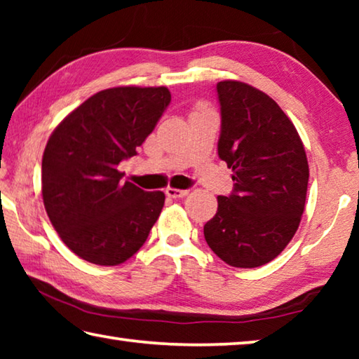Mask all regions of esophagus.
Here are the masks:
<instances>
[{"mask_svg": "<svg viewBox=\"0 0 359 359\" xmlns=\"http://www.w3.org/2000/svg\"><path fill=\"white\" fill-rule=\"evenodd\" d=\"M166 194L169 198H185L188 190H177V188H166Z\"/></svg>", "mask_w": 359, "mask_h": 359, "instance_id": "esophagus-1", "label": "esophagus"}]
</instances>
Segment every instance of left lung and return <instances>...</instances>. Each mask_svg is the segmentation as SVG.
Masks as SVG:
<instances>
[{
    "mask_svg": "<svg viewBox=\"0 0 359 359\" xmlns=\"http://www.w3.org/2000/svg\"><path fill=\"white\" fill-rule=\"evenodd\" d=\"M218 156L233 169L234 190L218 196L204 238L234 267H258L280 255L299 226L309 165L299 135L280 106L238 81L217 83Z\"/></svg>",
    "mask_w": 359,
    "mask_h": 359,
    "instance_id": "1",
    "label": "left lung"
}]
</instances>
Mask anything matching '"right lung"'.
I'll use <instances>...</instances> for the list:
<instances>
[{
	"label": "right lung",
	"mask_w": 359,
	"mask_h": 359,
	"mask_svg": "<svg viewBox=\"0 0 359 359\" xmlns=\"http://www.w3.org/2000/svg\"><path fill=\"white\" fill-rule=\"evenodd\" d=\"M171 102L166 87H115L74 109L48 137L42 199L69 250L88 263L117 266L147 241L165 205L163 191L120 182Z\"/></svg>",
	"instance_id": "obj_1"
}]
</instances>
